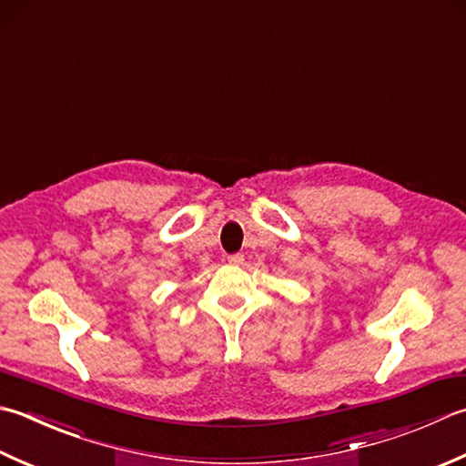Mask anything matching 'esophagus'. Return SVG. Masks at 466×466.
Wrapping results in <instances>:
<instances>
[{"label": "esophagus", "mask_w": 466, "mask_h": 466, "mask_svg": "<svg viewBox=\"0 0 466 466\" xmlns=\"http://www.w3.org/2000/svg\"><path fill=\"white\" fill-rule=\"evenodd\" d=\"M228 262H230L232 267H240L244 262V254H230V257H228Z\"/></svg>", "instance_id": "obj_1"}]
</instances>
